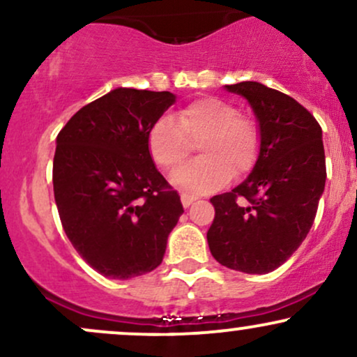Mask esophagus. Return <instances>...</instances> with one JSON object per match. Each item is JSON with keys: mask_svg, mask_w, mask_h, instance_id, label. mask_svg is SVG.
<instances>
[{"mask_svg": "<svg viewBox=\"0 0 357 357\" xmlns=\"http://www.w3.org/2000/svg\"><path fill=\"white\" fill-rule=\"evenodd\" d=\"M196 199H198V198H196V196H192V195H186V192H183V195H181V203H183L184 208H190L191 204L196 202Z\"/></svg>", "mask_w": 357, "mask_h": 357, "instance_id": "esophagus-1", "label": "esophagus"}]
</instances>
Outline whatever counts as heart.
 I'll return each instance as SVG.
<instances>
[{"instance_id": "obj_1", "label": "heart", "mask_w": 357, "mask_h": 357, "mask_svg": "<svg viewBox=\"0 0 357 357\" xmlns=\"http://www.w3.org/2000/svg\"><path fill=\"white\" fill-rule=\"evenodd\" d=\"M196 161L173 176L179 188L210 192L225 186L233 174L253 169L260 158L261 127L248 114H240L235 104L218 97H199L174 114L161 117L147 134V151L161 169L176 171L192 153Z\"/></svg>"}]
</instances>
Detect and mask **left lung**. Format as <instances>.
I'll return each mask as SVG.
<instances>
[{"label":"left lung","mask_w":357,"mask_h":357,"mask_svg":"<svg viewBox=\"0 0 357 357\" xmlns=\"http://www.w3.org/2000/svg\"><path fill=\"white\" fill-rule=\"evenodd\" d=\"M250 102L261 127L255 167L235 190L210 199L206 233L211 255L225 267L268 273L301 247L326 186L322 129L287 93L258 82L227 85Z\"/></svg>","instance_id":"obj_1"}]
</instances>
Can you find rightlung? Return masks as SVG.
Listing matches in <instances>:
<instances>
[{"instance_id":"right-lung-1","label":"right lung","mask_w":357,"mask_h":357,"mask_svg":"<svg viewBox=\"0 0 357 357\" xmlns=\"http://www.w3.org/2000/svg\"><path fill=\"white\" fill-rule=\"evenodd\" d=\"M174 102L171 92L116 89L82 107L56 136L61 227L104 277L127 280L159 267L183 215L178 191L147 151L151 127Z\"/></svg>"}]
</instances>
